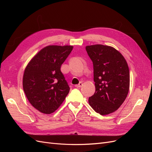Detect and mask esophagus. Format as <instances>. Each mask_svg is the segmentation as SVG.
Wrapping results in <instances>:
<instances>
[{"label": "esophagus", "mask_w": 152, "mask_h": 152, "mask_svg": "<svg viewBox=\"0 0 152 152\" xmlns=\"http://www.w3.org/2000/svg\"><path fill=\"white\" fill-rule=\"evenodd\" d=\"M82 85H83V84H82V82H80V83H79V84L75 85V86L76 87H77V88H79V87H81L82 86Z\"/></svg>", "instance_id": "34e87169"}]
</instances>
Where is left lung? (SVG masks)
Here are the masks:
<instances>
[{"label":"left lung","instance_id":"obj_1","mask_svg":"<svg viewBox=\"0 0 152 152\" xmlns=\"http://www.w3.org/2000/svg\"><path fill=\"white\" fill-rule=\"evenodd\" d=\"M86 49L93 63L96 89L89 104L102 115L112 113L122 105L129 90L127 63L118 50L108 45H87Z\"/></svg>","mask_w":152,"mask_h":152}]
</instances>
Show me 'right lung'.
Returning <instances> with one entry per match:
<instances>
[{"label": "right lung", "mask_w": 152, "mask_h": 152, "mask_svg": "<svg viewBox=\"0 0 152 152\" xmlns=\"http://www.w3.org/2000/svg\"><path fill=\"white\" fill-rule=\"evenodd\" d=\"M73 48L72 45H48L32 58L25 69L23 87L25 95L41 113L54 112L70 91L60 68Z\"/></svg>", "instance_id": "add662e5"}]
</instances>
